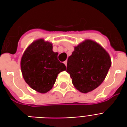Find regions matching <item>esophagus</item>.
I'll list each match as a JSON object with an SVG mask.
<instances>
[{
  "label": "esophagus",
  "instance_id": "1",
  "mask_svg": "<svg viewBox=\"0 0 127 127\" xmlns=\"http://www.w3.org/2000/svg\"><path fill=\"white\" fill-rule=\"evenodd\" d=\"M64 64H65V66H66V65H67V61H64Z\"/></svg>",
  "mask_w": 127,
  "mask_h": 127
}]
</instances>
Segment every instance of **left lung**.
<instances>
[{
    "mask_svg": "<svg viewBox=\"0 0 127 127\" xmlns=\"http://www.w3.org/2000/svg\"><path fill=\"white\" fill-rule=\"evenodd\" d=\"M112 64L109 54L101 45L86 39L77 46L67 60L66 72L72 83L82 93L101 85Z\"/></svg>",
    "mask_w": 127,
    "mask_h": 127,
    "instance_id": "obj_1",
    "label": "left lung"
}]
</instances>
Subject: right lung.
I'll return each instance as SVG.
<instances>
[{"instance_id":"add662e5","label":"right lung","mask_w":127,"mask_h":127,"mask_svg":"<svg viewBox=\"0 0 127 127\" xmlns=\"http://www.w3.org/2000/svg\"><path fill=\"white\" fill-rule=\"evenodd\" d=\"M52 48V43L37 39L26 48L21 58V71L25 82L40 93L50 91L58 73L66 69L58 61V52H54Z\"/></svg>"}]
</instances>
